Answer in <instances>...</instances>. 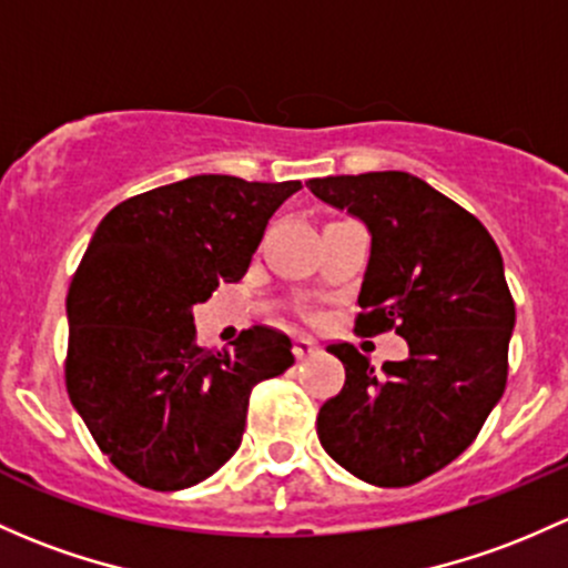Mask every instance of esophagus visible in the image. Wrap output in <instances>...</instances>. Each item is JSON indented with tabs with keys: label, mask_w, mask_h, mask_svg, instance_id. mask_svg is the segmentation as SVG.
<instances>
[{
	"label": "esophagus",
	"mask_w": 568,
	"mask_h": 568,
	"mask_svg": "<svg viewBox=\"0 0 568 568\" xmlns=\"http://www.w3.org/2000/svg\"><path fill=\"white\" fill-rule=\"evenodd\" d=\"M318 351H321L318 343H315L313 337H304V334H302V337L294 339V356H296V359H310V356H315Z\"/></svg>",
	"instance_id": "34e87169"
}]
</instances>
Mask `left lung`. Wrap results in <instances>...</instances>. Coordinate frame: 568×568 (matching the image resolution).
Listing matches in <instances>:
<instances>
[{
	"label": "left lung",
	"mask_w": 568,
	"mask_h": 568,
	"mask_svg": "<svg viewBox=\"0 0 568 568\" xmlns=\"http://www.w3.org/2000/svg\"><path fill=\"white\" fill-rule=\"evenodd\" d=\"M307 187L373 236L356 332L394 329L410 351L378 373L351 343L326 348L345 384L318 410L321 446L367 485H416L474 444L506 389L515 300L504 258L474 214L405 171Z\"/></svg>",
	"instance_id": "8db88e82"
}]
</instances>
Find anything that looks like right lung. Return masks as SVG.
Instances as JSON below:
<instances>
[{"instance_id": "1", "label": "right lung", "mask_w": 568, "mask_h": 568, "mask_svg": "<svg viewBox=\"0 0 568 568\" xmlns=\"http://www.w3.org/2000/svg\"><path fill=\"white\" fill-rule=\"evenodd\" d=\"M302 182L201 174L113 206L68 291L64 384L100 452L135 485L171 493L223 468L250 392L294 364L268 326L234 351L195 343L193 304L236 283L266 223Z\"/></svg>"}]
</instances>
